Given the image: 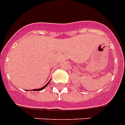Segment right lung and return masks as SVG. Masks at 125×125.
Returning <instances> with one entry per match:
<instances>
[{
    "label": "right lung",
    "instance_id": "obj_1",
    "mask_svg": "<svg viewBox=\"0 0 125 125\" xmlns=\"http://www.w3.org/2000/svg\"><path fill=\"white\" fill-rule=\"evenodd\" d=\"M50 81H51V80H50ZM50 81H49V82H48V83H47V84H46V85H45V86H43V87H42V88H40V89H33V91H42V90H43V89H45V87H47V86L48 85H49V82H50Z\"/></svg>",
    "mask_w": 125,
    "mask_h": 125
}]
</instances>
